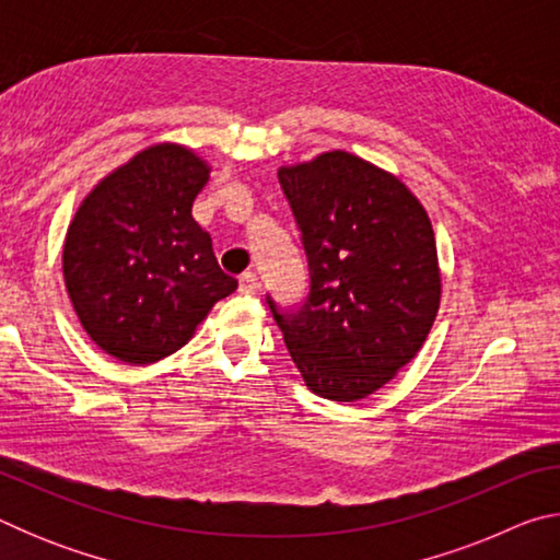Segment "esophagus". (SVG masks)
I'll use <instances>...</instances> for the list:
<instances>
[{
    "label": "esophagus",
    "instance_id": "esophagus-1",
    "mask_svg": "<svg viewBox=\"0 0 560 560\" xmlns=\"http://www.w3.org/2000/svg\"><path fill=\"white\" fill-rule=\"evenodd\" d=\"M240 291L242 293H257L259 291V277L254 271H246L240 277Z\"/></svg>",
    "mask_w": 560,
    "mask_h": 560
}]
</instances>
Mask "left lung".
<instances>
[{
    "label": "left lung",
    "instance_id": "obj_1",
    "mask_svg": "<svg viewBox=\"0 0 560 560\" xmlns=\"http://www.w3.org/2000/svg\"><path fill=\"white\" fill-rule=\"evenodd\" d=\"M306 249L296 314L269 306L303 383L358 402L420 353L442 299L434 230L400 177L346 150L279 167Z\"/></svg>",
    "mask_w": 560,
    "mask_h": 560
}]
</instances>
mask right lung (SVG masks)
<instances>
[{
	"instance_id": "right-lung-1",
	"label": "right lung",
	"mask_w": 560,
	"mask_h": 560,
	"mask_svg": "<svg viewBox=\"0 0 560 560\" xmlns=\"http://www.w3.org/2000/svg\"><path fill=\"white\" fill-rule=\"evenodd\" d=\"M212 165L179 143H155L98 179L66 230L63 283L83 330L128 365L183 348L236 289L192 217Z\"/></svg>"
}]
</instances>
